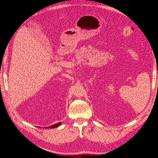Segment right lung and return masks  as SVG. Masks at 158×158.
Returning a JSON list of instances; mask_svg holds the SVG:
<instances>
[{"label":"right lung","instance_id":"add662e5","mask_svg":"<svg viewBox=\"0 0 158 158\" xmlns=\"http://www.w3.org/2000/svg\"><path fill=\"white\" fill-rule=\"evenodd\" d=\"M60 124H61V123H56V124H55V125H51V126H50V127H47V128H56V127H59V126L60 125Z\"/></svg>","mask_w":158,"mask_h":158}]
</instances>
